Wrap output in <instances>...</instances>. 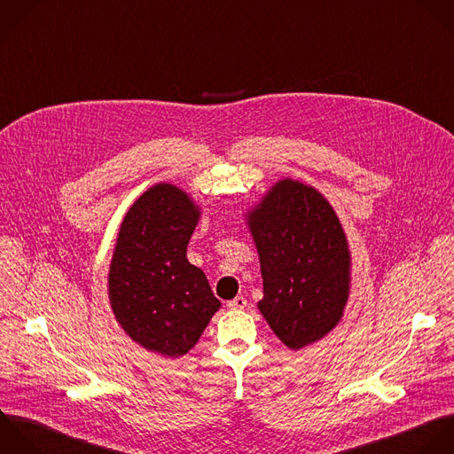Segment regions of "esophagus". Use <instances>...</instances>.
<instances>
[{"label":"esophagus","instance_id":"34e87169","mask_svg":"<svg viewBox=\"0 0 454 454\" xmlns=\"http://www.w3.org/2000/svg\"><path fill=\"white\" fill-rule=\"evenodd\" d=\"M226 306H228L230 309H244V308L247 306V301H246V297L239 295V297H235L233 301H228Z\"/></svg>","mask_w":454,"mask_h":454}]
</instances>
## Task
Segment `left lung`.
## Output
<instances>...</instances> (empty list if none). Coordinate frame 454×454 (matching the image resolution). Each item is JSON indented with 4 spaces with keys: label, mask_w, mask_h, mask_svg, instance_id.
Returning a JSON list of instances; mask_svg holds the SVG:
<instances>
[{
    "label": "left lung",
    "mask_w": 454,
    "mask_h": 454,
    "mask_svg": "<svg viewBox=\"0 0 454 454\" xmlns=\"http://www.w3.org/2000/svg\"><path fill=\"white\" fill-rule=\"evenodd\" d=\"M247 219L267 324L292 350L322 340L341 320L350 290V251L336 212L317 189L286 178Z\"/></svg>",
    "instance_id": "8db88e82"
}]
</instances>
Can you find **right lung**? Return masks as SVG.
Instances as JSON below:
<instances>
[{
	"label": "right lung",
	"mask_w": 454,
	"mask_h": 454,
	"mask_svg": "<svg viewBox=\"0 0 454 454\" xmlns=\"http://www.w3.org/2000/svg\"><path fill=\"white\" fill-rule=\"evenodd\" d=\"M200 210L171 184H157L129 208L109 267V301L121 329L166 357L187 354L221 302L187 260Z\"/></svg>",
	"instance_id": "obj_1"
}]
</instances>
